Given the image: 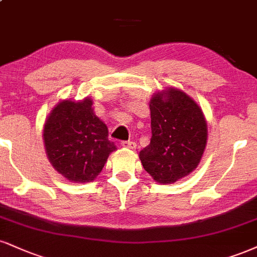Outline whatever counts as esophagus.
Masks as SVG:
<instances>
[{"label":"esophagus","instance_id":"esophagus-1","mask_svg":"<svg viewBox=\"0 0 257 257\" xmlns=\"http://www.w3.org/2000/svg\"><path fill=\"white\" fill-rule=\"evenodd\" d=\"M120 145H122V147L128 148V150H135L137 148V144L133 141H123Z\"/></svg>","mask_w":257,"mask_h":257}]
</instances>
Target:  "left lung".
<instances>
[{"label":"left lung","instance_id":"left-lung-1","mask_svg":"<svg viewBox=\"0 0 257 257\" xmlns=\"http://www.w3.org/2000/svg\"><path fill=\"white\" fill-rule=\"evenodd\" d=\"M152 138L139 153L142 166L160 184H171L197 168L207 145V120L182 89L168 87L150 100Z\"/></svg>","mask_w":257,"mask_h":257}]
</instances>
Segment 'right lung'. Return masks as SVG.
Returning <instances> with one entry per match:
<instances>
[{"label":"right lung","mask_w":257,"mask_h":257,"mask_svg":"<svg viewBox=\"0 0 257 257\" xmlns=\"http://www.w3.org/2000/svg\"><path fill=\"white\" fill-rule=\"evenodd\" d=\"M93 101L61 100L43 128L45 152L58 174L74 183L94 181L110 153L116 151L105 123L94 115Z\"/></svg>","instance_id":"right-lung-1"}]
</instances>
